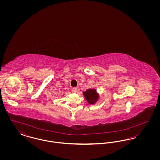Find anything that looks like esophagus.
Returning a JSON list of instances; mask_svg holds the SVG:
<instances>
[{"instance_id": "esophagus-1", "label": "esophagus", "mask_w": 160, "mask_h": 160, "mask_svg": "<svg viewBox=\"0 0 160 160\" xmlns=\"http://www.w3.org/2000/svg\"><path fill=\"white\" fill-rule=\"evenodd\" d=\"M72 92H74V93H76L77 92V88H72Z\"/></svg>"}]
</instances>
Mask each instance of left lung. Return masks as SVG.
I'll list each match as a JSON object with an SVG mask.
<instances>
[{"mask_svg":"<svg viewBox=\"0 0 160 160\" xmlns=\"http://www.w3.org/2000/svg\"><path fill=\"white\" fill-rule=\"evenodd\" d=\"M83 95L90 104H95L98 99V95L95 89H88L86 91L84 92Z\"/></svg>","mask_w":160,"mask_h":160,"instance_id":"1","label":"left lung"}]
</instances>
